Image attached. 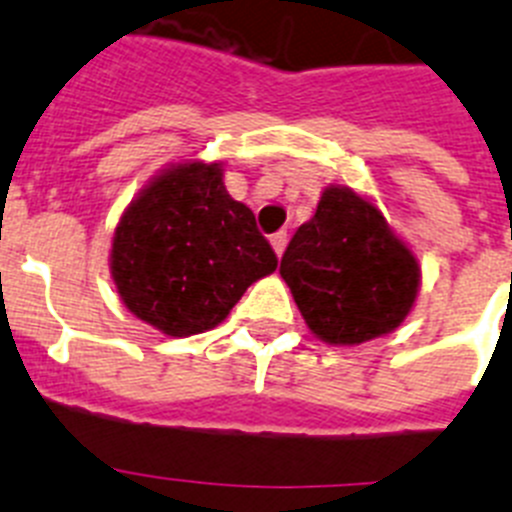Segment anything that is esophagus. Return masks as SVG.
I'll use <instances>...</instances> for the list:
<instances>
[{
    "label": "esophagus",
    "instance_id": "esophagus-1",
    "mask_svg": "<svg viewBox=\"0 0 512 512\" xmlns=\"http://www.w3.org/2000/svg\"><path fill=\"white\" fill-rule=\"evenodd\" d=\"M269 241H271V248H274V253H277V256H282L284 248H287V233H284V230H279V233L271 235Z\"/></svg>",
    "mask_w": 512,
    "mask_h": 512
}]
</instances>
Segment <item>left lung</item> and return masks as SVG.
I'll use <instances>...</instances> for the list:
<instances>
[{"instance_id": "1", "label": "left lung", "mask_w": 512, "mask_h": 512, "mask_svg": "<svg viewBox=\"0 0 512 512\" xmlns=\"http://www.w3.org/2000/svg\"><path fill=\"white\" fill-rule=\"evenodd\" d=\"M305 325L328 346H359L405 323L420 292L413 248L392 230L372 197L328 184L318 210L282 256Z\"/></svg>"}]
</instances>
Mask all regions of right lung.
<instances>
[{
    "instance_id": "right-lung-1",
    "label": "right lung",
    "mask_w": 512,
    "mask_h": 512,
    "mask_svg": "<svg viewBox=\"0 0 512 512\" xmlns=\"http://www.w3.org/2000/svg\"><path fill=\"white\" fill-rule=\"evenodd\" d=\"M223 174L220 161L166 164L112 233L110 277L122 305L164 336L212 330L253 282L277 269L256 215L230 197Z\"/></svg>"
}]
</instances>
